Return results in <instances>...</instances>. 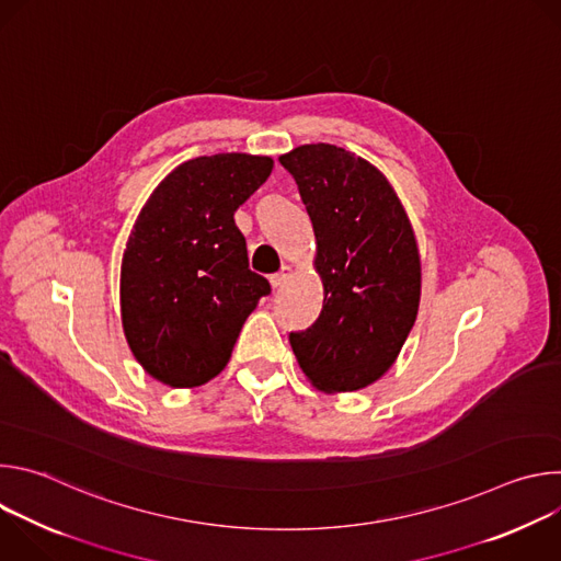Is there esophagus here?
Wrapping results in <instances>:
<instances>
[{"label": "esophagus", "instance_id": "34e87169", "mask_svg": "<svg viewBox=\"0 0 561 561\" xmlns=\"http://www.w3.org/2000/svg\"><path fill=\"white\" fill-rule=\"evenodd\" d=\"M288 275H290V268H288V266H282V271H279V273L271 275V286H273V288H282V286H284V282L288 279Z\"/></svg>", "mask_w": 561, "mask_h": 561}]
</instances>
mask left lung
I'll use <instances>...</instances> for the list:
<instances>
[{
    "instance_id": "1",
    "label": "left lung",
    "mask_w": 561,
    "mask_h": 561,
    "mask_svg": "<svg viewBox=\"0 0 561 561\" xmlns=\"http://www.w3.org/2000/svg\"><path fill=\"white\" fill-rule=\"evenodd\" d=\"M293 175L317 239L324 306L290 333L306 377L327 392L359 390L402 351L417 317L422 266L411 221L386 178L331 144L279 157Z\"/></svg>"
}]
</instances>
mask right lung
I'll return each instance as SVG.
<instances>
[{
    "label": "right lung",
    "mask_w": 561,
    "mask_h": 561,
    "mask_svg": "<svg viewBox=\"0 0 561 561\" xmlns=\"http://www.w3.org/2000/svg\"><path fill=\"white\" fill-rule=\"evenodd\" d=\"M271 171V157H195L141 208L122 260V324L154 379L191 388L219 375L247 317L271 293L249 268L232 219Z\"/></svg>",
    "instance_id": "add662e5"
}]
</instances>
